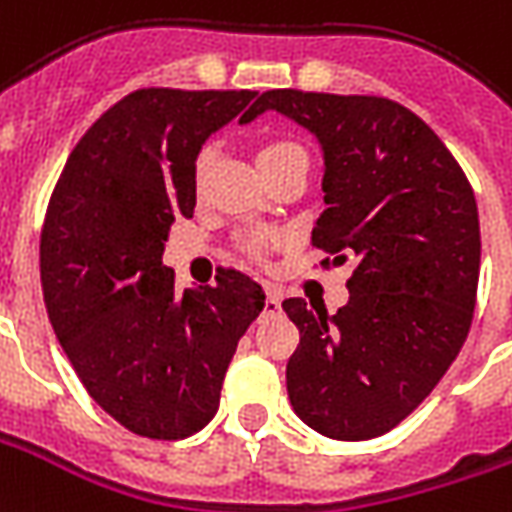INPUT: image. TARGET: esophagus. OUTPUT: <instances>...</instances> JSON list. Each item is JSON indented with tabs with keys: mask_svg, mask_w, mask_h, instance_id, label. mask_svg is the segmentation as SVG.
<instances>
[{
	"mask_svg": "<svg viewBox=\"0 0 512 512\" xmlns=\"http://www.w3.org/2000/svg\"><path fill=\"white\" fill-rule=\"evenodd\" d=\"M280 302H282L280 291L268 285V288H266V305H263V310H266V313H277V310H280Z\"/></svg>",
	"mask_w": 512,
	"mask_h": 512,
	"instance_id": "esophagus-1",
	"label": "esophagus"
}]
</instances>
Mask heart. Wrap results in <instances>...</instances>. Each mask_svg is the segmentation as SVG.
<instances>
[{
  "label": "heart",
  "mask_w": 512,
  "mask_h": 512,
  "mask_svg": "<svg viewBox=\"0 0 512 512\" xmlns=\"http://www.w3.org/2000/svg\"><path fill=\"white\" fill-rule=\"evenodd\" d=\"M302 149L291 141H268V144L260 146V152H257V166L260 163H274V160H280V157L288 155H299ZM207 160H210V149H202L199 157H196V177H202V171H205ZM268 246V235H255L252 241H249V252H255V255H263Z\"/></svg>",
  "instance_id": "heart-1"
}]
</instances>
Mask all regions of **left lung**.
<instances>
[{"instance_id": "1", "label": "left lung", "mask_w": 512, "mask_h": 512, "mask_svg": "<svg viewBox=\"0 0 512 512\" xmlns=\"http://www.w3.org/2000/svg\"><path fill=\"white\" fill-rule=\"evenodd\" d=\"M266 110L321 146L327 207L313 244L332 266L355 263L335 316L282 302L299 327L288 399L310 430L368 441L430 396L466 341L480 280L474 191L441 138L391 99L282 88L260 94L241 124Z\"/></svg>"}]
</instances>
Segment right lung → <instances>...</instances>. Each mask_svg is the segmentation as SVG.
Wrapping results in <instances>:
<instances>
[{
	"label": "right lung",
	"instance_id": "add662e5",
	"mask_svg": "<svg viewBox=\"0 0 512 512\" xmlns=\"http://www.w3.org/2000/svg\"><path fill=\"white\" fill-rule=\"evenodd\" d=\"M255 91L141 88L96 119L63 166L41 232L52 330L96 405L135 435L180 441L216 416L266 293L241 271L174 288L163 249L194 216L196 157Z\"/></svg>",
	"mask_w": 512,
	"mask_h": 512
}]
</instances>
